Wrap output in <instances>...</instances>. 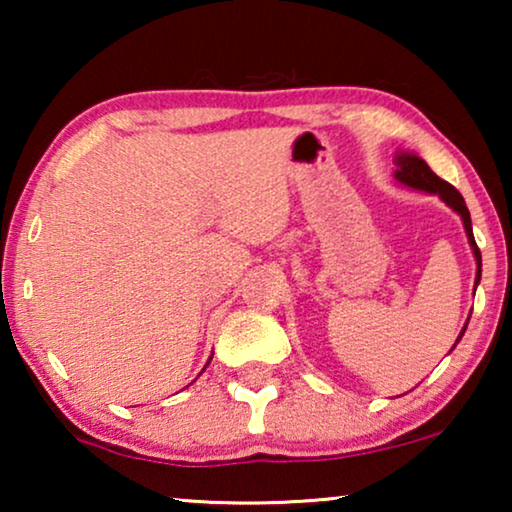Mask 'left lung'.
<instances>
[{
    "mask_svg": "<svg viewBox=\"0 0 512 512\" xmlns=\"http://www.w3.org/2000/svg\"><path fill=\"white\" fill-rule=\"evenodd\" d=\"M394 165H396V172L394 177L398 184H405L410 188H417V191H424V193H436L440 195V200L445 202L447 207L454 209L461 216V221H464V230H466V237L468 242H471V249H473V256H475V263H478V270H475V286L480 284V275H482V256H480V249L478 244H475V237H473V226H471V214H468V207L464 198H461V193L454 188L452 184H447L445 179H440L436 172L431 170L429 165L424 163L422 158L415 156V153H396L394 158ZM468 326V321H466ZM466 326L461 328L457 342L461 340V335L466 333Z\"/></svg>",
    "mask_w": 512,
    "mask_h": 512,
    "instance_id": "obj_1",
    "label": "left lung"
}]
</instances>
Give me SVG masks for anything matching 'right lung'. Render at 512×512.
<instances>
[{"label": "right lung", "mask_w": 512, "mask_h": 512, "mask_svg": "<svg viewBox=\"0 0 512 512\" xmlns=\"http://www.w3.org/2000/svg\"><path fill=\"white\" fill-rule=\"evenodd\" d=\"M207 363H209V361H207Z\"/></svg>", "instance_id": "1"}]
</instances>
